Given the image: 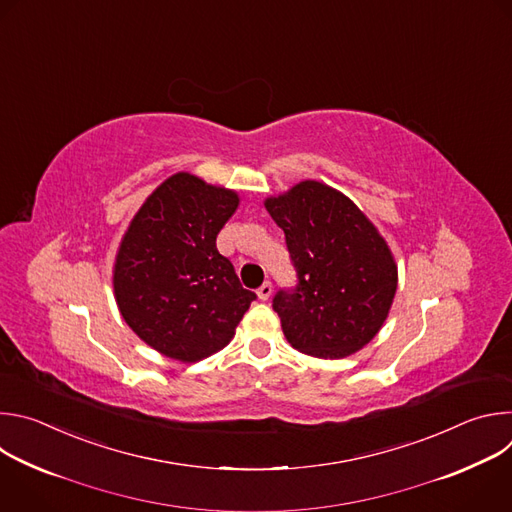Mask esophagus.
I'll return each mask as SVG.
<instances>
[{
    "label": "esophagus",
    "instance_id": "1",
    "mask_svg": "<svg viewBox=\"0 0 512 512\" xmlns=\"http://www.w3.org/2000/svg\"><path fill=\"white\" fill-rule=\"evenodd\" d=\"M271 294H273V285H271V281H265V283L257 289V296H259V300H263V302H267V300L271 298Z\"/></svg>",
    "mask_w": 512,
    "mask_h": 512
}]
</instances>
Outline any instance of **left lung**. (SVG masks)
<instances>
[{
	"label": "left lung",
	"instance_id": "1",
	"mask_svg": "<svg viewBox=\"0 0 512 512\" xmlns=\"http://www.w3.org/2000/svg\"><path fill=\"white\" fill-rule=\"evenodd\" d=\"M265 208L298 275L294 287L273 296L287 342L318 358L369 344L397 289V265L375 225L344 194L314 180L267 198Z\"/></svg>",
	"mask_w": 512,
	"mask_h": 512
}]
</instances>
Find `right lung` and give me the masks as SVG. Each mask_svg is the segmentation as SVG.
<instances>
[{
	"label": "right lung",
	"instance_id": "1",
	"mask_svg": "<svg viewBox=\"0 0 512 512\" xmlns=\"http://www.w3.org/2000/svg\"><path fill=\"white\" fill-rule=\"evenodd\" d=\"M237 206V192L180 172L143 202L121 241L113 271L119 312L170 358L196 362L221 350L257 300L216 249Z\"/></svg>",
	"mask_w": 512,
	"mask_h": 512
}]
</instances>
